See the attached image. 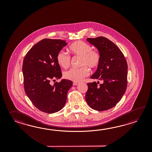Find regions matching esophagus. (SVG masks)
Instances as JSON below:
<instances>
[{
    "instance_id": "34e87169",
    "label": "esophagus",
    "mask_w": 152,
    "mask_h": 152,
    "mask_svg": "<svg viewBox=\"0 0 152 152\" xmlns=\"http://www.w3.org/2000/svg\"><path fill=\"white\" fill-rule=\"evenodd\" d=\"M79 84V83L78 82H77V81H75V82H73V85L74 86H75V85H77V84Z\"/></svg>"
}]
</instances>
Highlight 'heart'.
I'll list each match as a JSON object with an SVG mask.
<instances>
[{
	"label": "heart",
	"mask_w": 152,
	"mask_h": 152,
	"mask_svg": "<svg viewBox=\"0 0 152 152\" xmlns=\"http://www.w3.org/2000/svg\"><path fill=\"white\" fill-rule=\"evenodd\" d=\"M69 50L73 55L81 57V65L87 66L92 69L97 68L100 62V54L98 52L93 50L92 47L86 42L78 41L73 43L69 47ZM57 62L60 66L64 68L68 67L70 65L71 57L66 52L61 50L58 52ZM89 75V70L86 66L80 68H71L64 73V77L70 80L81 81Z\"/></svg>",
	"instance_id": "1"
}]
</instances>
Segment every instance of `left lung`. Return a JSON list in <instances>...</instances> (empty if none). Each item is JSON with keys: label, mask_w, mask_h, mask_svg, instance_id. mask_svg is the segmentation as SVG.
Returning a JSON list of instances; mask_svg holds the SVG:
<instances>
[{"label": "left lung", "mask_w": 152, "mask_h": 152, "mask_svg": "<svg viewBox=\"0 0 152 152\" xmlns=\"http://www.w3.org/2000/svg\"><path fill=\"white\" fill-rule=\"evenodd\" d=\"M100 54L97 70L91 78L103 81L99 86L94 81L88 83L85 99L94 110L105 111L111 109L120 102L126 90L128 65L119 48L104 37L87 38Z\"/></svg>", "instance_id": "1"}]
</instances>
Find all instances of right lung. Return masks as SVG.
I'll return each instance as SVG.
<instances>
[{"label":"right lung","mask_w":152,"mask_h":152,"mask_svg":"<svg viewBox=\"0 0 152 152\" xmlns=\"http://www.w3.org/2000/svg\"><path fill=\"white\" fill-rule=\"evenodd\" d=\"M67 45L61 39H43L29 50L23 60L25 92L34 106L45 113L61 110L73 85L72 81L65 79L52 85V81L61 77L56 57Z\"/></svg>","instance_id":"1"}]
</instances>
